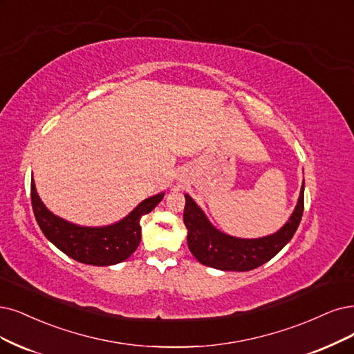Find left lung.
<instances>
[{
  "label": "left lung",
  "instance_id": "1",
  "mask_svg": "<svg viewBox=\"0 0 354 354\" xmlns=\"http://www.w3.org/2000/svg\"><path fill=\"white\" fill-rule=\"evenodd\" d=\"M305 180L295 210L284 226L268 236L245 239L230 236L212 225L201 207L185 194L184 223L188 229V248L201 264L221 271H250L266 264L290 242L304 214Z\"/></svg>",
  "mask_w": 354,
  "mask_h": 354
}]
</instances>
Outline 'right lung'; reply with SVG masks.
<instances>
[{"instance_id": "obj_1", "label": "right lung", "mask_w": 354, "mask_h": 354, "mask_svg": "<svg viewBox=\"0 0 354 354\" xmlns=\"http://www.w3.org/2000/svg\"><path fill=\"white\" fill-rule=\"evenodd\" d=\"M30 194L36 221L46 239L78 263L97 267L120 264L131 257L141 241L140 218L149 214L165 197V192L156 194L142 200L133 212L116 223L91 227L71 223L49 212L37 195L33 179Z\"/></svg>"}]
</instances>
